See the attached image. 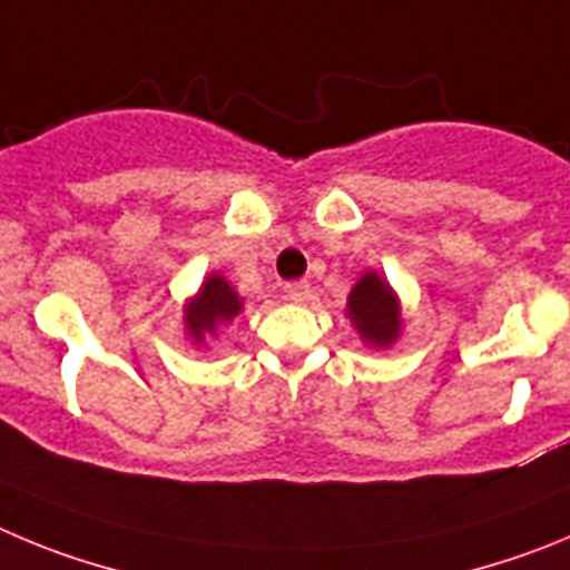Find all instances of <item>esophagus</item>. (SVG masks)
Listing matches in <instances>:
<instances>
[{
    "instance_id": "1",
    "label": "esophagus",
    "mask_w": 570,
    "mask_h": 570,
    "mask_svg": "<svg viewBox=\"0 0 570 570\" xmlns=\"http://www.w3.org/2000/svg\"><path fill=\"white\" fill-rule=\"evenodd\" d=\"M286 292V301H292V304H304L306 297H309V284L306 281H292V284L284 286Z\"/></svg>"
}]
</instances>
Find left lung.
<instances>
[{
  "label": "left lung",
  "instance_id": "8db88e82",
  "mask_svg": "<svg viewBox=\"0 0 570 570\" xmlns=\"http://www.w3.org/2000/svg\"><path fill=\"white\" fill-rule=\"evenodd\" d=\"M348 317L355 330L374 346H389L397 337L400 309L386 281L366 273L348 295Z\"/></svg>",
  "mask_w": 570,
  "mask_h": 570
}]
</instances>
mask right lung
I'll return each mask as SVG.
<instances>
[{"instance_id": "add662e5", "label": "right lung", "mask_w": 570, "mask_h": 570, "mask_svg": "<svg viewBox=\"0 0 570 570\" xmlns=\"http://www.w3.org/2000/svg\"><path fill=\"white\" fill-rule=\"evenodd\" d=\"M240 312V297L235 295L233 286L222 278V275H209L204 281L202 292L198 297L189 304L187 309V330L189 335L196 337V341H204V335H213L218 326L233 321L235 315Z\"/></svg>"}]
</instances>
